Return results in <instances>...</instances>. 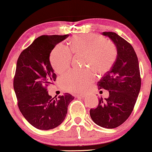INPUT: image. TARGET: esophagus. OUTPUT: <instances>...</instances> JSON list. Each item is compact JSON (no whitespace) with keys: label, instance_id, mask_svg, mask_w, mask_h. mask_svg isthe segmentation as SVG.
<instances>
[{"label":"esophagus","instance_id":"1","mask_svg":"<svg viewBox=\"0 0 152 152\" xmlns=\"http://www.w3.org/2000/svg\"><path fill=\"white\" fill-rule=\"evenodd\" d=\"M85 96H86V93H80V94H79L77 95V97H84Z\"/></svg>","mask_w":152,"mask_h":152}]
</instances>
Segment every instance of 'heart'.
<instances>
[{
	"label": "heart",
	"mask_w": 152,
	"mask_h": 152,
	"mask_svg": "<svg viewBox=\"0 0 152 152\" xmlns=\"http://www.w3.org/2000/svg\"><path fill=\"white\" fill-rule=\"evenodd\" d=\"M70 52L58 45L50 57L55 72L61 73L69 68L71 53L84 55V66H89L99 75L109 72L117 57V50L113 42L105 40L99 35L88 34L75 36L69 42ZM95 75L91 68L71 70L61 77L64 88L71 92H82L94 81Z\"/></svg>",
	"instance_id": "heart-1"
}]
</instances>
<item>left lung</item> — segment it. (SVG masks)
I'll return each instance as SVG.
<instances>
[{
    "mask_svg": "<svg viewBox=\"0 0 152 152\" xmlns=\"http://www.w3.org/2000/svg\"><path fill=\"white\" fill-rule=\"evenodd\" d=\"M117 48L111 70L97 82L98 89L109 91L108 98H99L97 108L91 109V119L97 125L113 129L127 120L134 109L141 86L140 68L134 48L115 32H104Z\"/></svg>",
    "mask_w": 152,
    "mask_h": 152,
    "instance_id": "1",
    "label": "left lung"
}]
</instances>
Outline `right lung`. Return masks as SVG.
I'll list each match as a JSON object with an SVG mask.
<instances>
[{"mask_svg": "<svg viewBox=\"0 0 152 152\" xmlns=\"http://www.w3.org/2000/svg\"><path fill=\"white\" fill-rule=\"evenodd\" d=\"M68 36L42 35L23 50L17 60L14 89L18 107L29 123L38 129L49 130L61 124L75 98L69 93L53 98L47 91V86L57 78L50 55Z\"/></svg>", "mask_w": 152, "mask_h": 152, "instance_id": "right-lung-1", "label": "right lung"}]
</instances>
